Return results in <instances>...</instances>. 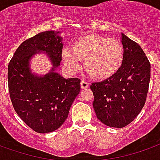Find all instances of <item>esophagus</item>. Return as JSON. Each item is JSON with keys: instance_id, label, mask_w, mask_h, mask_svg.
Returning <instances> with one entry per match:
<instances>
[{"instance_id": "1", "label": "esophagus", "mask_w": 160, "mask_h": 160, "mask_svg": "<svg viewBox=\"0 0 160 160\" xmlns=\"http://www.w3.org/2000/svg\"><path fill=\"white\" fill-rule=\"evenodd\" d=\"M80 86H81L82 89H86V88H88V87H89L90 83L89 82H87L86 80H81V82H80Z\"/></svg>"}]
</instances>
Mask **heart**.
<instances>
[{"mask_svg":"<svg viewBox=\"0 0 160 160\" xmlns=\"http://www.w3.org/2000/svg\"><path fill=\"white\" fill-rule=\"evenodd\" d=\"M62 58L65 68L70 73L80 67L85 60L86 71L93 78L105 80L119 70L124 59V49L116 39L101 35H85L78 39L72 48L62 50Z\"/></svg>","mask_w":160,"mask_h":160,"instance_id":"heart-1","label":"heart"}]
</instances>
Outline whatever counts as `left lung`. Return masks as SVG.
I'll use <instances>...</instances> for the list:
<instances>
[{
    "instance_id": "obj_1",
    "label": "left lung",
    "mask_w": 160,
    "mask_h": 160,
    "mask_svg": "<svg viewBox=\"0 0 160 160\" xmlns=\"http://www.w3.org/2000/svg\"><path fill=\"white\" fill-rule=\"evenodd\" d=\"M124 59L113 76L91 85L93 108L104 125L122 128L132 122L146 102L150 62L142 47L122 35Z\"/></svg>"
}]
</instances>
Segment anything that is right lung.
<instances>
[{
    "label": "right lung",
    "mask_w": 160,
    "mask_h": 160,
    "mask_svg": "<svg viewBox=\"0 0 160 160\" xmlns=\"http://www.w3.org/2000/svg\"><path fill=\"white\" fill-rule=\"evenodd\" d=\"M62 39L54 31L41 32L23 41L8 64V91L12 106L23 122L38 133L58 129L80 92V79L66 80L54 71L62 60ZM38 50L48 53L53 64L44 77H34L28 69L29 59Z\"/></svg>",
    "instance_id": "add662e5"
}]
</instances>
